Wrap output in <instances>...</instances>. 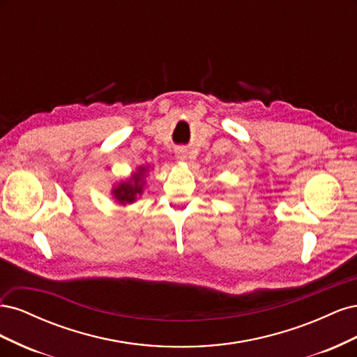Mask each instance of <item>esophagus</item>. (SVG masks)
I'll return each instance as SVG.
<instances>
[{
	"instance_id": "obj_1",
	"label": "esophagus",
	"mask_w": 357,
	"mask_h": 357,
	"mask_svg": "<svg viewBox=\"0 0 357 357\" xmlns=\"http://www.w3.org/2000/svg\"><path fill=\"white\" fill-rule=\"evenodd\" d=\"M176 158H177L178 160H186V159H188V153H186V150L178 149L177 152H176Z\"/></svg>"
}]
</instances>
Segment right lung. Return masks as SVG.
<instances>
[{"instance_id": "obj_1", "label": "right lung", "mask_w": 357, "mask_h": 357, "mask_svg": "<svg viewBox=\"0 0 357 357\" xmlns=\"http://www.w3.org/2000/svg\"><path fill=\"white\" fill-rule=\"evenodd\" d=\"M147 169L149 167H138V169L131 177L125 181H121L117 186L113 188L112 195L119 204L122 205L132 204L139 195H142Z\"/></svg>"}]
</instances>
